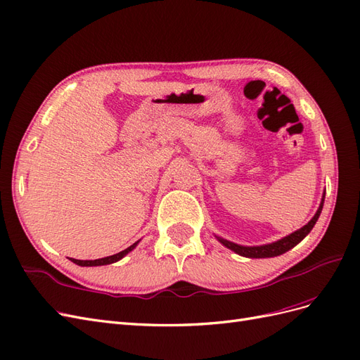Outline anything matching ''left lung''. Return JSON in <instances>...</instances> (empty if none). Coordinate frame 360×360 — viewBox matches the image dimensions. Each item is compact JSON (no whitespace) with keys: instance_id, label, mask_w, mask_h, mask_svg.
<instances>
[{"instance_id":"obj_1","label":"left lung","mask_w":360,"mask_h":360,"mask_svg":"<svg viewBox=\"0 0 360 360\" xmlns=\"http://www.w3.org/2000/svg\"><path fill=\"white\" fill-rule=\"evenodd\" d=\"M323 202H324V198L321 200V204L319 207L317 213L314 214V217L307 225L302 226L300 230L291 233L290 236L281 238V240H278V242L263 245V246H242V245H237V243H233V242H228V240H225V238H222V237H217V240H219L228 249L234 250L236 254L242 255V257H248V258H270V257L282 255V254H285L287 250H290L291 248L296 246L297 243H300L303 238L311 233V230L314 228L315 222L319 221V216H320V213L323 210Z\"/></svg>"}]
</instances>
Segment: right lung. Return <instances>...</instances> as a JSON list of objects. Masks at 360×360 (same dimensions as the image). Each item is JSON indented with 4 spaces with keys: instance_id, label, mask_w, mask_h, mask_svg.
Masks as SVG:
<instances>
[{
    "instance_id": "add662e5",
    "label": "right lung",
    "mask_w": 360,
    "mask_h": 360,
    "mask_svg": "<svg viewBox=\"0 0 360 360\" xmlns=\"http://www.w3.org/2000/svg\"><path fill=\"white\" fill-rule=\"evenodd\" d=\"M138 243H139V240H138L136 243H134V245H130L127 249L122 250V252L114 254V255H110V257H105V258H99V259H75V258H70V261H73L75 264L82 266V267H91V266H105V264H112V263H115V261L122 259V258H123L126 254H129V252H130V250L135 249Z\"/></svg>"
}]
</instances>
